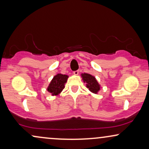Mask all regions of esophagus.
<instances>
[{"label":"esophagus","mask_w":149,"mask_h":149,"mask_svg":"<svg viewBox=\"0 0 149 149\" xmlns=\"http://www.w3.org/2000/svg\"><path fill=\"white\" fill-rule=\"evenodd\" d=\"M78 73H79V71L78 70H76V71H73V74L76 75V76H77V75H78Z\"/></svg>","instance_id":"obj_1"}]
</instances>
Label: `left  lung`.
<instances>
[{
	"label": "left lung",
	"mask_w": 149,
	"mask_h": 149,
	"mask_svg": "<svg viewBox=\"0 0 149 149\" xmlns=\"http://www.w3.org/2000/svg\"><path fill=\"white\" fill-rule=\"evenodd\" d=\"M82 76L84 82L86 83V87L93 93H97L100 87V84L97 82L95 77L88 74V73H83L82 74Z\"/></svg>",
	"instance_id": "1"
}]
</instances>
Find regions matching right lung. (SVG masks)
Masks as SVG:
<instances>
[{"instance_id":"1","label":"right lung","mask_w":149,"mask_h":149,"mask_svg":"<svg viewBox=\"0 0 149 149\" xmlns=\"http://www.w3.org/2000/svg\"><path fill=\"white\" fill-rule=\"evenodd\" d=\"M68 76L58 73L54 77L52 82L47 88V91L52 94V95H57L65 88V84L67 82Z\"/></svg>"}]
</instances>
